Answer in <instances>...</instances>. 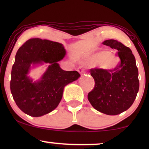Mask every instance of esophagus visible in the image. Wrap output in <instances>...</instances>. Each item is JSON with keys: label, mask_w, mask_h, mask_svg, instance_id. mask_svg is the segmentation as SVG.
Returning a JSON list of instances; mask_svg holds the SVG:
<instances>
[{"label": "esophagus", "mask_w": 149, "mask_h": 149, "mask_svg": "<svg viewBox=\"0 0 149 149\" xmlns=\"http://www.w3.org/2000/svg\"><path fill=\"white\" fill-rule=\"evenodd\" d=\"M78 72L79 73H81V74H82V73H84L85 72V68H83V66H80L78 68Z\"/></svg>", "instance_id": "esophagus-1"}]
</instances>
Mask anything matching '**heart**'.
<instances>
[{
  "mask_svg": "<svg viewBox=\"0 0 149 149\" xmlns=\"http://www.w3.org/2000/svg\"><path fill=\"white\" fill-rule=\"evenodd\" d=\"M88 61L92 64H97L102 69L107 71L113 70L118 64L117 58L109 49L91 54L88 58Z\"/></svg>",
  "mask_w": 149,
  "mask_h": 149,
  "instance_id": "b5f03b06",
  "label": "heart"
}]
</instances>
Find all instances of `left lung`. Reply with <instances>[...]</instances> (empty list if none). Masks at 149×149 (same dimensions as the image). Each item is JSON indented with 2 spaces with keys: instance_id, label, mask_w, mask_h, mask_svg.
I'll return each instance as SVG.
<instances>
[{
  "instance_id": "8db88e82",
  "label": "left lung",
  "mask_w": 149,
  "mask_h": 149,
  "mask_svg": "<svg viewBox=\"0 0 149 149\" xmlns=\"http://www.w3.org/2000/svg\"><path fill=\"white\" fill-rule=\"evenodd\" d=\"M102 44L117 50L121 62L111 70L90 69L95 86L87 97L95 110L106 115H117L127 111L135 100L139 90L138 70L129 47L114 39L105 40Z\"/></svg>"
}]
</instances>
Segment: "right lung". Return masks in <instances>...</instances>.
I'll list each match as a JSON object with an SVG mask.
<instances>
[{"instance_id":"add662e5","label":"right lung","mask_w":149,"mask_h":149,"mask_svg":"<svg viewBox=\"0 0 149 149\" xmlns=\"http://www.w3.org/2000/svg\"><path fill=\"white\" fill-rule=\"evenodd\" d=\"M66 55L63 45L40 38H31L19 48L12 67L10 88L19 109L32 117H40L56 109L66 85L76 81L80 74L65 71L58 62ZM49 63L40 80L33 82L27 76L32 65Z\"/></svg>"}]
</instances>
